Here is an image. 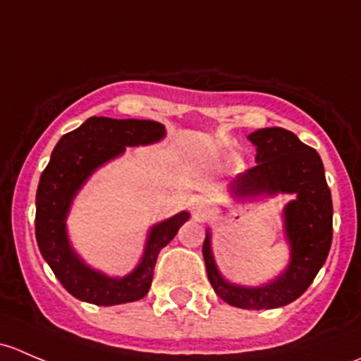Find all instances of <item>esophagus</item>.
I'll list each match as a JSON object with an SVG mask.
<instances>
[{
	"mask_svg": "<svg viewBox=\"0 0 361 361\" xmlns=\"http://www.w3.org/2000/svg\"><path fill=\"white\" fill-rule=\"evenodd\" d=\"M211 211V201L209 199H206V197H197L194 201V213H195V216H199V218H202V216H206L207 213H209Z\"/></svg>",
	"mask_w": 361,
	"mask_h": 361,
	"instance_id": "34e87169",
	"label": "esophagus"
}]
</instances>
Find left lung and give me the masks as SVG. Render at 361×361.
Wrapping results in <instances>:
<instances>
[{
  "instance_id": "8db88e82",
  "label": "left lung",
  "mask_w": 361,
  "mask_h": 361,
  "mask_svg": "<svg viewBox=\"0 0 361 361\" xmlns=\"http://www.w3.org/2000/svg\"><path fill=\"white\" fill-rule=\"evenodd\" d=\"M257 147V166L232 180L235 201L292 194L283 209V232L290 246L285 271L260 286H243L227 281L214 262L211 232L202 245L207 279L214 293L227 304L241 309H274L300 297L329 257L332 245V195L325 180L322 157L281 127L258 129L248 136Z\"/></svg>"
}]
</instances>
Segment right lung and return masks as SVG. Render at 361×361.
Wrapping results in <instances>:
<instances>
[{
    "label": "right lung",
    "mask_w": 361,
    "mask_h": 361,
    "mask_svg": "<svg viewBox=\"0 0 361 361\" xmlns=\"http://www.w3.org/2000/svg\"><path fill=\"white\" fill-rule=\"evenodd\" d=\"M164 136L166 127L154 120L90 116L78 129L64 134L54 148L36 192V243L61 285L78 300L116 305L143 298L152 286L160 250L190 218L188 211H181L155 224L148 231L140 264L122 278L92 269L69 243L68 214L87 180L127 147L157 143Z\"/></svg>",
    "instance_id": "right-lung-1"
}]
</instances>
